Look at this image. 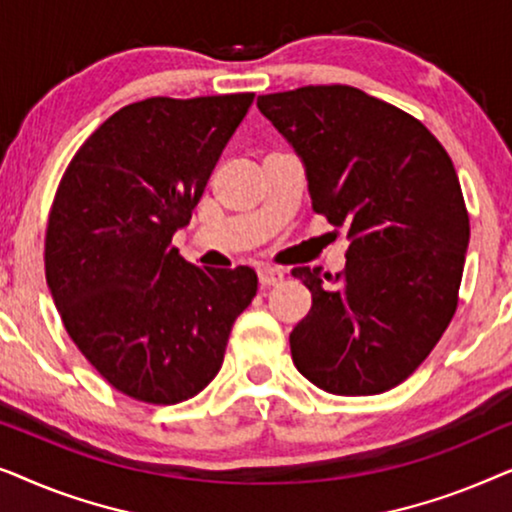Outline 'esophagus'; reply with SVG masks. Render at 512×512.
Listing matches in <instances>:
<instances>
[{
    "mask_svg": "<svg viewBox=\"0 0 512 512\" xmlns=\"http://www.w3.org/2000/svg\"><path fill=\"white\" fill-rule=\"evenodd\" d=\"M284 279V270L275 268V265H261L258 268V282L261 286H275Z\"/></svg>",
    "mask_w": 512,
    "mask_h": 512,
    "instance_id": "34e87169",
    "label": "esophagus"
}]
</instances>
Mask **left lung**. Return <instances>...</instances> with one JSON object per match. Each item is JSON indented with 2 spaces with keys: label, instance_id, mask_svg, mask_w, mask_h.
Returning a JSON list of instances; mask_svg holds the SVG:
<instances>
[{
  "label": "left lung",
  "instance_id": "left-lung-1",
  "mask_svg": "<svg viewBox=\"0 0 512 512\" xmlns=\"http://www.w3.org/2000/svg\"><path fill=\"white\" fill-rule=\"evenodd\" d=\"M305 167L317 214L347 228L338 286L296 268L312 310L291 331L298 373L328 394H382L415 373L454 310L468 214L447 151L417 118L352 86L258 97Z\"/></svg>",
  "mask_w": 512,
  "mask_h": 512
}]
</instances>
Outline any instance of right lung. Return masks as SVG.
<instances>
[{"instance_id": "right-lung-1", "label": "right lung", "mask_w": 512, "mask_h": 512, "mask_svg": "<svg viewBox=\"0 0 512 512\" xmlns=\"http://www.w3.org/2000/svg\"><path fill=\"white\" fill-rule=\"evenodd\" d=\"M254 93L149 100L109 116L76 151L46 230V282L69 338L121 394L172 405L221 370L256 272L198 268L188 226Z\"/></svg>"}]
</instances>
